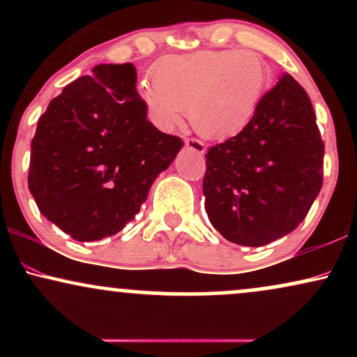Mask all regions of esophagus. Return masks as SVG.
<instances>
[{
  "label": "esophagus",
  "mask_w": 357,
  "mask_h": 357,
  "mask_svg": "<svg viewBox=\"0 0 357 357\" xmlns=\"http://www.w3.org/2000/svg\"><path fill=\"white\" fill-rule=\"evenodd\" d=\"M184 144H186L188 149L192 151V153H196V154H204V151H206V147H204L203 142L198 141V139H186V141H184Z\"/></svg>",
  "instance_id": "34e87169"
}]
</instances>
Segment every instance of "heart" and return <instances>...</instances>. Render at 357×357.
I'll list each match as a JSON object with an SVG mask.
<instances>
[{"instance_id": "b5f03b06", "label": "heart", "mask_w": 357, "mask_h": 357, "mask_svg": "<svg viewBox=\"0 0 357 357\" xmlns=\"http://www.w3.org/2000/svg\"><path fill=\"white\" fill-rule=\"evenodd\" d=\"M153 80L141 85V97L155 124L169 130L188 112L199 136L221 141L255 117L268 68L255 52L202 50L161 60Z\"/></svg>"}]
</instances>
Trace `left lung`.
I'll return each mask as SVG.
<instances>
[{"label": "left lung", "mask_w": 357, "mask_h": 357, "mask_svg": "<svg viewBox=\"0 0 357 357\" xmlns=\"http://www.w3.org/2000/svg\"><path fill=\"white\" fill-rule=\"evenodd\" d=\"M324 142L309 96L285 73L252 122L208 149L203 195L213 227L264 247L302 223L322 188Z\"/></svg>", "instance_id": "8db88e82"}]
</instances>
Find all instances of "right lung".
Instances as JSON below:
<instances>
[{"instance_id": "right-lung-1", "label": "right lung", "mask_w": 357, "mask_h": 357, "mask_svg": "<svg viewBox=\"0 0 357 357\" xmlns=\"http://www.w3.org/2000/svg\"><path fill=\"white\" fill-rule=\"evenodd\" d=\"M132 63H100L55 97L31 141L28 188L77 241L116 235L183 147L147 121Z\"/></svg>"}]
</instances>
